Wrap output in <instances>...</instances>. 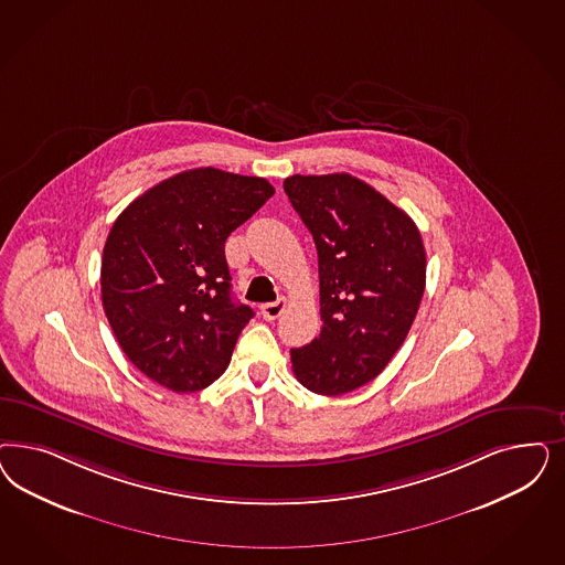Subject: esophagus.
<instances>
[{"label":"esophagus","instance_id":"34e87169","mask_svg":"<svg viewBox=\"0 0 565 565\" xmlns=\"http://www.w3.org/2000/svg\"><path fill=\"white\" fill-rule=\"evenodd\" d=\"M287 299L285 297H278L276 301H273V303H264L262 306V316H264V320H268V322H273V320H276L282 311L287 310Z\"/></svg>","mask_w":565,"mask_h":565}]
</instances>
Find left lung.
Wrapping results in <instances>:
<instances>
[{
  "mask_svg": "<svg viewBox=\"0 0 565 565\" xmlns=\"http://www.w3.org/2000/svg\"><path fill=\"white\" fill-rule=\"evenodd\" d=\"M285 193L313 237L320 334L291 349L311 393L337 397L374 381L403 345L426 287L418 226L364 181L337 172L295 174Z\"/></svg>",
  "mask_w": 565,
  "mask_h": 565,
  "instance_id": "8db88e82",
  "label": "left lung"
}]
</instances>
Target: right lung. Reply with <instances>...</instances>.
Listing matches in <instances>:
<instances>
[{
  "label": "right lung",
  "mask_w": 565,
  "mask_h": 565,
  "mask_svg": "<svg viewBox=\"0 0 565 565\" xmlns=\"http://www.w3.org/2000/svg\"><path fill=\"white\" fill-rule=\"evenodd\" d=\"M273 195L266 179L195 168L158 182L114 222L104 311L153 383L195 393L226 370L254 310L233 301L224 243Z\"/></svg>",
  "instance_id": "add662e5"
}]
</instances>
